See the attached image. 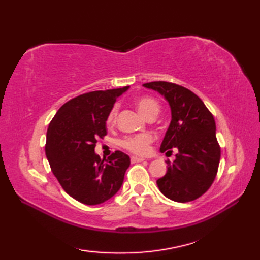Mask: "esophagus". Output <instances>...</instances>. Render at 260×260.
<instances>
[{
  "mask_svg": "<svg viewBox=\"0 0 260 260\" xmlns=\"http://www.w3.org/2000/svg\"><path fill=\"white\" fill-rule=\"evenodd\" d=\"M131 161H132V163H139V162L145 161V158H143V157H137V156H132V157H131Z\"/></svg>",
  "mask_w": 260,
  "mask_h": 260,
  "instance_id": "obj_1",
  "label": "esophagus"
}]
</instances>
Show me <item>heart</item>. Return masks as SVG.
Wrapping results in <instances>:
<instances>
[{
    "label": "heart",
    "mask_w": 260,
    "mask_h": 260,
    "mask_svg": "<svg viewBox=\"0 0 260 260\" xmlns=\"http://www.w3.org/2000/svg\"><path fill=\"white\" fill-rule=\"evenodd\" d=\"M136 107L139 109V112L144 116V117H148L151 115H157L159 110V105L152 97H140L136 99ZM118 107L114 106L107 116V124L113 125L116 121V117H117ZM153 142V136L150 133H142L136 135L126 136L123 140L119 142L120 146H123L126 150H128L132 153L135 154H146L150 151V144Z\"/></svg>",
    "instance_id": "b5f03b06"
}]
</instances>
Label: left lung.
I'll list each match as a JSON object with an SVG mask.
<instances>
[{"label":"left lung","mask_w":260,"mask_h":260,"mask_svg":"<svg viewBox=\"0 0 260 260\" xmlns=\"http://www.w3.org/2000/svg\"><path fill=\"white\" fill-rule=\"evenodd\" d=\"M168 102L171 123L162 141L161 153L178 150L173 164L156 181L159 191L176 202L193 201L206 193L218 172L220 146L212 114L194 92L167 81L143 85Z\"/></svg>","instance_id":"obj_1"}]
</instances>
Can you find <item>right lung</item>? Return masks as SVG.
I'll return each instance as SVG.
<instances>
[{
  "label": "right lung",
  "mask_w": 260,
  "mask_h": 260,
  "mask_svg": "<svg viewBox=\"0 0 260 260\" xmlns=\"http://www.w3.org/2000/svg\"><path fill=\"white\" fill-rule=\"evenodd\" d=\"M128 88L91 91L71 99L49 125L46 155L52 173L70 197L88 206L114 197L131 164L129 156L120 151L107 159L95 152L97 140L107 134L108 113Z\"/></svg>",
  "instance_id": "right-lung-1"
}]
</instances>
